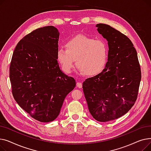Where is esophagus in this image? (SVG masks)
<instances>
[{
    "instance_id": "1",
    "label": "esophagus",
    "mask_w": 151,
    "mask_h": 151,
    "mask_svg": "<svg viewBox=\"0 0 151 151\" xmlns=\"http://www.w3.org/2000/svg\"><path fill=\"white\" fill-rule=\"evenodd\" d=\"M76 87H77V88H81L82 87H83V84H82V83H80V82H77V83H76Z\"/></svg>"
}]
</instances>
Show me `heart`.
Here are the masks:
<instances>
[{"instance_id":"1","label":"heart","mask_w":151,"mask_h":151,"mask_svg":"<svg viewBox=\"0 0 151 151\" xmlns=\"http://www.w3.org/2000/svg\"><path fill=\"white\" fill-rule=\"evenodd\" d=\"M65 49L60 47L57 59L63 71L70 73L75 60L80 72L88 76H96L104 69L108 59V46L102 40L85 35H78L65 43Z\"/></svg>"}]
</instances>
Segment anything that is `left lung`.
<instances>
[{
	"mask_svg": "<svg viewBox=\"0 0 151 151\" xmlns=\"http://www.w3.org/2000/svg\"><path fill=\"white\" fill-rule=\"evenodd\" d=\"M96 26L108 42V61L100 73L86 79L83 89L92 117L97 121L107 122L124 115L134 105L141 72L130 40L109 25Z\"/></svg>",
	"mask_w": 151,
	"mask_h": 151,
	"instance_id": "8db88e82",
	"label": "left lung"
}]
</instances>
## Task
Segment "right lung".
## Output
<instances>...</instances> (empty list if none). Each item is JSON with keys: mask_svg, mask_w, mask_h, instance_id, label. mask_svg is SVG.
<instances>
[{"mask_svg": "<svg viewBox=\"0 0 151 151\" xmlns=\"http://www.w3.org/2000/svg\"><path fill=\"white\" fill-rule=\"evenodd\" d=\"M59 32L54 26L37 29L18 42L10 66L13 96L34 119L53 121L76 81L60 70L57 60Z\"/></svg>", "mask_w": 151, "mask_h": 151, "instance_id": "obj_1", "label": "right lung"}]
</instances>
